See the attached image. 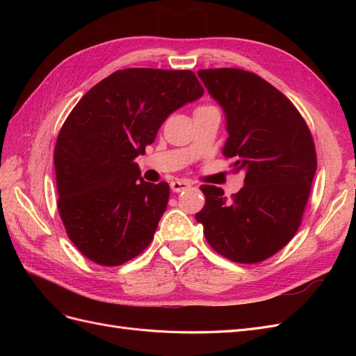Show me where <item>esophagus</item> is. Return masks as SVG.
<instances>
[{
	"mask_svg": "<svg viewBox=\"0 0 356 356\" xmlns=\"http://www.w3.org/2000/svg\"><path fill=\"white\" fill-rule=\"evenodd\" d=\"M190 186H191V182L182 181V179H175V181L170 182V188H172V191H175V193H179V191H182V190H186V188H188Z\"/></svg>",
	"mask_w": 356,
	"mask_h": 356,
	"instance_id": "obj_1",
	"label": "esophagus"
}]
</instances>
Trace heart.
I'll use <instances>...</instances> for the list:
<instances>
[{
    "mask_svg": "<svg viewBox=\"0 0 356 356\" xmlns=\"http://www.w3.org/2000/svg\"><path fill=\"white\" fill-rule=\"evenodd\" d=\"M199 108H204V106H199Z\"/></svg>",
    "mask_w": 356,
    "mask_h": 356,
    "instance_id": "heart-1",
    "label": "heart"
}]
</instances>
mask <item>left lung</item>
<instances>
[{"mask_svg":"<svg viewBox=\"0 0 356 356\" xmlns=\"http://www.w3.org/2000/svg\"><path fill=\"white\" fill-rule=\"evenodd\" d=\"M197 75L224 110L222 154L243 172L245 186L230 199L220 187L202 186L207 202L196 220L213 251L236 263H260L300 227L316 172L314 138L294 104L257 74L218 68Z\"/></svg>","mask_w":356,"mask_h":356,"instance_id":"8db88e82","label":"left lung"}]
</instances>
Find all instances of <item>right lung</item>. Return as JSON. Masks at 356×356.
Returning a JSON list of instances; mask_svg holds the SVG:
<instances>
[{"instance_id": "right-lung-1", "label": "right lung", "mask_w": 356, "mask_h": 356, "mask_svg": "<svg viewBox=\"0 0 356 356\" xmlns=\"http://www.w3.org/2000/svg\"><path fill=\"white\" fill-rule=\"evenodd\" d=\"M203 92L193 71L127 68L95 84L67 117L53 156L58 209L93 263L120 266L153 241L169 186L145 182L135 159L169 114Z\"/></svg>"}]
</instances>
